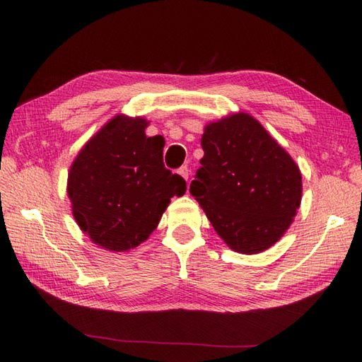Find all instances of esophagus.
Returning a JSON list of instances; mask_svg holds the SVG:
<instances>
[{
    "label": "esophagus",
    "mask_w": 362,
    "mask_h": 362,
    "mask_svg": "<svg viewBox=\"0 0 362 362\" xmlns=\"http://www.w3.org/2000/svg\"><path fill=\"white\" fill-rule=\"evenodd\" d=\"M177 173H179L182 177H183V179H185L187 182H188V177H189V171H188V166H182L180 169H179V171H177Z\"/></svg>",
    "instance_id": "1"
}]
</instances>
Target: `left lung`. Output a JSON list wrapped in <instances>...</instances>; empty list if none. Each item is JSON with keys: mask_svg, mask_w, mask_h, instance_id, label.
Listing matches in <instances>:
<instances>
[{"mask_svg": "<svg viewBox=\"0 0 362 362\" xmlns=\"http://www.w3.org/2000/svg\"><path fill=\"white\" fill-rule=\"evenodd\" d=\"M204 157L189 193L230 249L253 255L271 247L294 221L302 174L289 153L249 113L206 124Z\"/></svg>", "mask_w": 362, "mask_h": 362, "instance_id": "8db88e82", "label": "left lung"}]
</instances>
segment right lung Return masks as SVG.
I'll return each mask as SVG.
<instances>
[{"instance_id":"1","label":"right lung","mask_w":362,"mask_h":362,"mask_svg":"<svg viewBox=\"0 0 362 362\" xmlns=\"http://www.w3.org/2000/svg\"><path fill=\"white\" fill-rule=\"evenodd\" d=\"M148 124L117 115L86 143L68 173L73 216L107 250L144 243L171 197L187 191V182L163 165V136H146Z\"/></svg>"}]
</instances>
